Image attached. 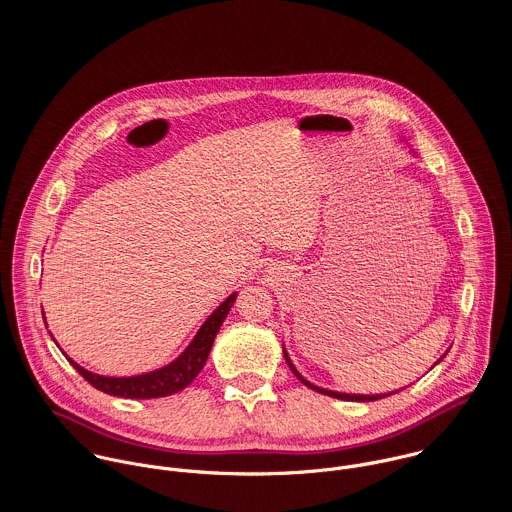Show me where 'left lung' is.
Masks as SVG:
<instances>
[{
  "label": "left lung",
  "mask_w": 512,
  "mask_h": 512,
  "mask_svg": "<svg viewBox=\"0 0 512 512\" xmlns=\"http://www.w3.org/2000/svg\"><path fill=\"white\" fill-rule=\"evenodd\" d=\"M412 149V147H410ZM282 351H284V359H286V363L288 366L292 368L293 374L297 376V380L299 382H303L307 388H311V390H315V392H319V394H325V396H331V398H337V400H347V402H374V400H380V398H386V396H392V394H396V392H400V390H404V388H400V390H392V392H382V394H353V392H337V390H329V388H323V386H317V384H313V382H309L297 368L292 363V359H290V355H288V351H286V345L282 347ZM447 355V351L441 355L438 359V363L443 361V357ZM436 363V365H438ZM434 365V366H436Z\"/></svg>",
  "instance_id": "8db88e82"
}]
</instances>
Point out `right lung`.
I'll return each instance as SVG.
<instances>
[{
    "mask_svg": "<svg viewBox=\"0 0 512 512\" xmlns=\"http://www.w3.org/2000/svg\"><path fill=\"white\" fill-rule=\"evenodd\" d=\"M236 295H238L236 292L230 293L219 307L205 319V323L201 325L197 335L191 339V343L185 347V351L177 359H173L167 365L153 368L149 372L132 374V376H106V374H98V372H92V370L78 365L67 353H63V355L86 382H90L94 388H98L106 394H112L118 398H132V400H149V398H163V396L175 394V392L183 390L185 386H189L197 378V374L203 370V366L209 359V353L213 349L220 325L224 323L230 307L234 305ZM43 321L47 325L45 311H43ZM51 339L55 341L53 335H51Z\"/></svg>",
    "mask_w": 512,
    "mask_h": 512,
    "instance_id": "right-lung-1",
    "label": "right lung"
}]
</instances>
